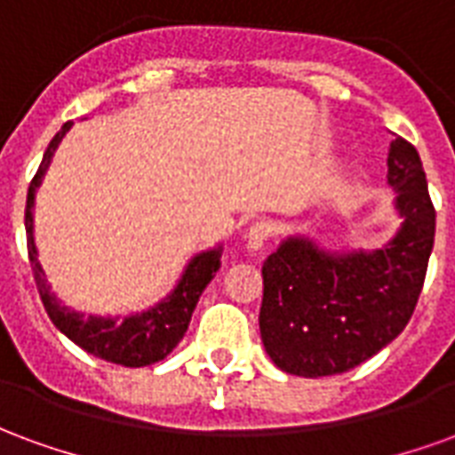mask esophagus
I'll return each mask as SVG.
<instances>
[{"instance_id":"esophagus-1","label":"esophagus","mask_w":455,"mask_h":455,"mask_svg":"<svg viewBox=\"0 0 455 455\" xmlns=\"http://www.w3.org/2000/svg\"><path fill=\"white\" fill-rule=\"evenodd\" d=\"M270 238V224L266 221H256L253 227L246 231V246L248 251H263Z\"/></svg>"}]
</instances>
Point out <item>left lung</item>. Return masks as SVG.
I'll return each instance as SVG.
<instances>
[{
    "label": "left lung",
    "mask_w": 455,
    "mask_h": 455,
    "mask_svg": "<svg viewBox=\"0 0 455 455\" xmlns=\"http://www.w3.org/2000/svg\"><path fill=\"white\" fill-rule=\"evenodd\" d=\"M402 227L378 251L331 253L305 236L285 238L263 263L260 339L280 371L302 378L361 365L402 334L427 277L436 212L417 148L387 153Z\"/></svg>",
    "instance_id": "left-lung-1"
}]
</instances>
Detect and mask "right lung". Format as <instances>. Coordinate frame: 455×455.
Masks as SVG:
<instances>
[{
	"label": "right lung",
	"mask_w": 455,
	"mask_h": 455,
	"mask_svg": "<svg viewBox=\"0 0 455 455\" xmlns=\"http://www.w3.org/2000/svg\"><path fill=\"white\" fill-rule=\"evenodd\" d=\"M73 126V121L63 124V129L58 131L53 140L48 143L44 153V160L36 170L34 180L28 185L26 195V246H28V260L34 270L36 287L38 295L44 299V307L51 322L63 331L70 341H75L80 348L92 353L102 361L126 365V368H140V365H153L163 361L188 331L192 312L199 302V295L204 292V287L212 283V277L221 266V246L197 253L189 260L185 273L180 277L178 287L170 292L163 302L150 307L140 315L126 316L124 322H116L112 316H84L75 312L70 307H65L58 297L51 292V285L45 283V273L38 263V251L34 241V199L36 189L44 180L45 170L51 165L58 143L63 140L65 131Z\"/></svg>",
	"instance_id": "obj_1"
}]
</instances>
